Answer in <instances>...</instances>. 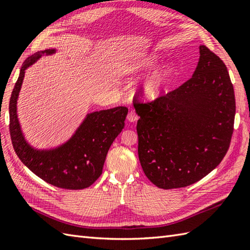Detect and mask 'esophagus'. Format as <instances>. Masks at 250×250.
I'll list each match as a JSON object with an SVG mask.
<instances>
[{
	"label": "esophagus",
	"instance_id": "1",
	"mask_svg": "<svg viewBox=\"0 0 250 250\" xmlns=\"http://www.w3.org/2000/svg\"><path fill=\"white\" fill-rule=\"evenodd\" d=\"M126 119H128L130 122H134V121L139 119V116H137V114L135 113L134 110H131L130 113L128 114V116H126Z\"/></svg>",
	"mask_w": 250,
	"mask_h": 250
}]
</instances>
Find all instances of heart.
I'll return each instance as SVG.
<instances>
[{
	"instance_id": "1",
	"label": "heart",
	"mask_w": 250,
	"mask_h": 250,
	"mask_svg": "<svg viewBox=\"0 0 250 250\" xmlns=\"http://www.w3.org/2000/svg\"><path fill=\"white\" fill-rule=\"evenodd\" d=\"M157 57L149 54L141 55L135 59L130 61L125 66V72L128 75L134 76L140 75L142 73L149 71L156 65ZM169 79H171V70L169 67H163L152 74L147 78V81L143 84V93L147 99H155L166 91L168 87Z\"/></svg>"
}]
</instances>
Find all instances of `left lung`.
Segmentation results:
<instances>
[{"label": "left lung", "mask_w": 250, "mask_h": 250, "mask_svg": "<svg viewBox=\"0 0 250 250\" xmlns=\"http://www.w3.org/2000/svg\"><path fill=\"white\" fill-rule=\"evenodd\" d=\"M133 104L140 116L141 166L159 188H183L199 182L229 149L234 89L224 61L204 45L189 81L149 103L140 102L137 94Z\"/></svg>", "instance_id": "8db88e82"}]
</instances>
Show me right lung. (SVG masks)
Returning a JSON list of instances; mask_svg holds the SVG:
<instances>
[{
	"label": "right lung",
	"instance_id": "right-lung-1",
	"mask_svg": "<svg viewBox=\"0 0 250 250\" xmlns=\"http://www.w3.org/2000/svg\"><path fill=\"white\" fill-rule=\"evenodd\" d=\"M56 49L37 51L21 67L9 100V133L17 156L30 171L55 187L70 190L88 188L102 174L110 145L122 129L128 108L118 106L86 116L75 133L64 144L51 149H36L25 141L17 115V100L24 73L42 56Z\"/></svg>",
	"mask_w": 250,
	"mask_h": 250
}]
</instances>
